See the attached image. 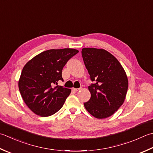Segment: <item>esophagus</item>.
I'll return each mask as SVG.
<instances>
[{"label":"esophagus","mask_w":153,"mask_h":153,"mask_svg":"<svg viewBox=\"0 0 153 153\" xmlns=\"http://www.w3.org/2000/svg\"><path fill=\"white\" fill-rule=\"evenodd\" d=\"M79 89H80L79 88H72V91H74V92H77V91H79Z\"/></svg>","instance_id":"obj_1"}]
</instances>
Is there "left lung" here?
<instances>
[{
  "label": "left lung",
  "instance_id": "1",
  "mask_svg": "<svg viewBox=\"0 0 153 153\" xmlns=\"http://www.w3.org/2000/svg\"><path fill=\"white\" fill-rule=\"evenodd\" d=\"M82 55L92 82L91 97L84 103L86 110L97 119L114 114L123 103L128 89L126 72L117 59L104 49L85 48Z\"/></svg>",
  "mask_w": 153,
  "mask_h": 153
}]
</instances>
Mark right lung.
<instances>
[{"instance_id":"1","label":"right lung","mask_w":153,"mask_h":153,"mask_svg":"<svg viewBox=\"0 0 153 153\" xmlns=\"http://www.w3.org/2000/svg\"><path fill=\"white\" fill-rule=\"evenodd\" d=\"M79 52L72 48L52 49L42 52L24 66L19 88L24 101L33 113L48 117L60 109L71 89L58 85L62 70L71 57Z\"/></svg>"}]
</instances>
